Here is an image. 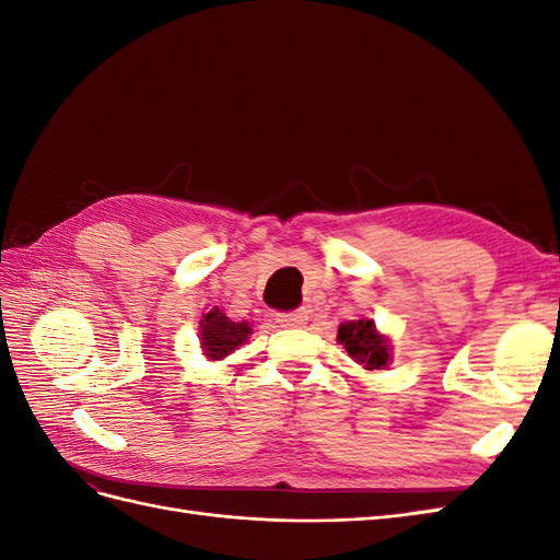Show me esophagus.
<instances>
[{
  "label": "esophagus",
  "mask_w": 560,
  "mask_h": 560,
  "mask_svg": "<svg viewBox=\"0 0 560 560\" xmlns=\"http://www.w3.org/2000/svg\"><path fill=\"white\" fill-rule=\"evenodd\" d=\"M306 319H308V315H306V311H294V313H280L278 317H276V322L280 327H284V329H296V327H303L306 325Z\"/></svg>",
  "instance_id": "obj_1"
}]
</instances>
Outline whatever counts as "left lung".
I'll return each instance as SVG.
<instances>
[{
    "instance_id": "left-lung-1",
    "label": "left lung",
    "mask_w": 560,
    "mask_h": 560,
    "mask_svg": "<svg viewBox=\"0 0 560 560\" xmlns=\"http://www.w3.org/2000/svg\"><path fill=\"white\" fill-rule=\"evenodd\" d=\"M336 341L346 348L350 358L362 364L366 371L385 369L393 362V343L389 338L378 331L376 322L362 317V319H350L338 327Z\"/></svg>"
}]
</instances>
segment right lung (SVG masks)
I'll use <instances>...</instances> for the list:
<instances>
[{
    "label": "right lung",
    "instance_id": "right-lung-1",
    "mask_svg": "<svg viewBox=\"0 0 560 560\" xmlns=\"http://www.w3.org/2000/svg\"><path fill=\"white\" fill-rule=\"evenodd\" d=\"M249 334H252L249 322L245 319L235 322L226 317V313L217 306L200 315V327H198L200 350L210 362L229 358L233 350H238L243 343H247Z\"/></svg>",
    "mask_w": 560,
    "mask_h": 560
}]
</instances>
